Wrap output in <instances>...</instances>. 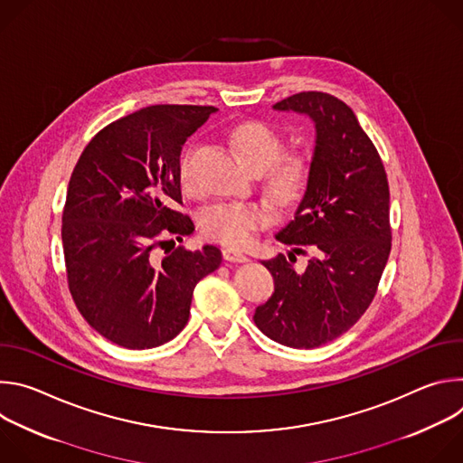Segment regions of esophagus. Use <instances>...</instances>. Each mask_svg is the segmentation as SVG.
Segmentation results:
<instances>
[{
	"label": "esophagus",
	"instance_id": "1",
	"mask_svg": "<svg viewBox=\"0 0 463 463\" xmlns=\"http://www.w3.org/2000/svg\"><path fill=\"white\" fill-rule=\"evenodd\" d=\"M223 258H225L227 261H234V263H243V261L249 260L243 252H240V250H236V249H231V247H225V249H223Z\"/></svg>",
	"mask_w": 463,
	"mask_h": 463
}]
</instances>
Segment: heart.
Returning a JSON list of instances; mask_svg holds the SVG:
<instances>
[{"mask_svg": "<svg viewBox=\"0 0 463 463\" xmlns=\"http://www.w3.org/2000/svg\"><path fill=\"white\" fill-rule=\"evenodd\" d=\"M231 145L249 168L268 170L266 183L279 205H289L302 194L307 181V163L300 156H282L284 143L271 126L258 120L243 122L232 129ZM194 150L188 146L179 157V181L184 190H194ZM269 223L271 211L260 202H220L207 207L200 218L207 238L238 249L249 245L254 234Z\"/></svg>", "mask_w": 463, "mask_h": 463, "instance_id": "obj_1", "label": "heart"}]
</instances>
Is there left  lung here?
Instances as JSON below:
<instances>
[{"label":"left lung","instance_id":"left-lung-1","mask_svg":"<svg viewBox=\"0 0 463 463\" xmlns=\"http://www.w3.org/2000/svg\"><path fill=\"white\" fill-rule=\"evenodd\" d=\"M275 109L309 115L317 141L295 220L277 234L293 252L261 261L275 293L256 307L254 324L280 345L311 350L346 334L377 293L392 247L388 179L341 99L302 91ZM297 253L310 258L304 272L292 266Z\"/></svg>","mask_w":463,"mask_h":463}]
</instances>
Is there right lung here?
<instances>
[{"mask_svg": "<svg viewBox=\"0 0 463 463\" xmlns=\"http://www.w3.org/2000/svg\"><path fill=\"white\" fill-rule=\"evenodd\" d=\"M214 111L157 104L126 115L99 131L71 174L61 213L68 286L88 324L122 348L174 339L188 322L195 284L222 263L214 245L171 250L172 238L194 231L175 209L181 146Z\"/></svg>", "mask_w": 463, "mask_h": 463, "instance_id": "right-lung-1", "label": "right lung"}]
</instances>
